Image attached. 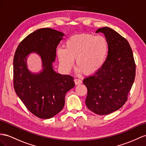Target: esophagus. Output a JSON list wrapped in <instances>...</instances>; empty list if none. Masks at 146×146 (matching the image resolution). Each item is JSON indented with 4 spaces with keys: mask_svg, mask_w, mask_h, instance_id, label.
Segmentation results:
<instances>
[{
    "mask_svg": "<svg viewBox=\"0 0 146 146\" xmlns=\"http://www.w3.org/2000/svg\"><path fill=\"white\" fill-rule=\"evenodd\" d=\"M74 83H75L76 85L80 84H81L82 83H83V81H82V80H81L80 79H74Z\"/></svg>",
    "mask_w": 146,
    "mask_h": 146,
    "instance_id": "34e87169",
    "label": "esophagus"
}]
</instances>
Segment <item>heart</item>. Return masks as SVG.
Returning a JSON list of instances; mask_svg holds the SVG:
<instances>
[{
  "label": "heart",
  "instance_id": "1",
  "mask_svg": "<svg viewBox=\"0 0 146 146\" xmlns=\"http://www.w3.org/2000/svg\"><path fill=\"white\" fill-rule=\"evenodd\" d=\"M109 48L108 40L103 36L76 35L66 40L65 49L58 48L57 54L60 64L65 72L72 70L76 59L78 72L91 75L104 65Z\"/></svg>",
  "mask_w": 146,
  "mask_h": 146
}]
</instances>
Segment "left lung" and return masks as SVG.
<instances>
[{"instance_id": "8db88e82", "label": "left lung", "mask_w": 146, "mask_h": 146, "mask_svg": "<svg viewBox=\"0 0 146 146\" xmlns=\"http://www.w3.org/2000/svg\"><path fill=\"white\" fill-rule=\"evenodd\" d=\"M96 33L105 35L109 52L98 72L85 78L88 89L86 104L94 113L104 115L120 109L128 99L136 75V64L129 44L110 28H99Z\"/></svg>"}]
</instances>
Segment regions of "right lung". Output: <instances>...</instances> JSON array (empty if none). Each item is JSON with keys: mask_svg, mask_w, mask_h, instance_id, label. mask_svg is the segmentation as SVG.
I'll use <instances>...</instances> for the list:
<instances>
[{"mask_svg": "<svg viewBox=\"0 0 146 146\" xmlns=\"http://www.w3.org/2000/svg\"><path fill=\"white\" fill-rule=\"evenodd\" d=\"M64 35L51 28L29 34L18 45L13 58V87L28 110L37 117L48 119L60 111L66 92L74 86V78L55 73L52 68L56 48ZM36 52L43 61L39 74L27 70L26 56Z\"/></svg>", "mask_w": 146, "mask_h": 146, "instance_id": "obj_1", "label": "right lung"}]
</instances>
